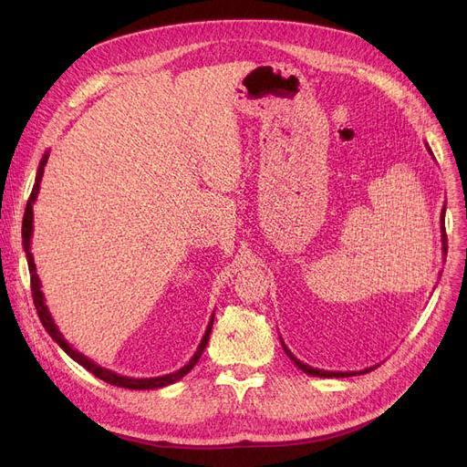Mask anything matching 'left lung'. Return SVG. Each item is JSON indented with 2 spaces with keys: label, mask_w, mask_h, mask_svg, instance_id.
Segmentation results:
<instances>
[{
  "label": "left lung",
  "mask_w": 467,
  "mask_h": 467,
  "mask_svg": "<svg viewBox=\"0 0 467 467\" xmlns=\"http://www.w3.org/2000/svg\"><path fill=\"white\" fill-rule=\"evenodd\" d=\"M426 150L431 153V150L428 147V143H426ZM433 155V153H431ZM445 206H443V210H441V244H443V255H447V234H445ZM280 342H282V348H284V352L287 354V358L296 363L299 369L303 371V373H306V375H310V377H324V379H342V377H356V375H365V373H369V371H373V369H377V365H373V367H367V369H361V371H324V369H316V367H310V365H306V363H303L301 359H297L296 356L291 354V350L285 347V342L282 340V337H280Z\"/></svg>",
  "instance_id": "8db88e82"
}]
</instances>
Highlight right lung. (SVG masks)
Returning <instances> with one entry per match:
<instances>
[{
	"label": "right lung",
	"instance_id": "add662e5",
	"mask_svg": "<svg viewBox=\"0 0 467 467\" xmlns=\"http://www.w3.org/2000/svg\"><path fill=\"white\" fill-rule=\"evenodd\" d=\"M47 159H48V151H45L43 159L39 161V168H37V174H36V183H34V189H32V194L28 199V204H26V212H24V219H22V246H24V254H26V261H28V268H30V282H32V297H34V305H36V310H37V316L39 320L45 327V331L53 337V340L57 342V345L73 359L78 361L79 365H83L87 371H90L94 377L102 379L104 382L108 384H113V386H119V388H129V389H155V388H164V386H170L178 382L180 379H183L192 367L199 363L208 340H210V333H212V326H213V314L210 317L208 322V327L202 335V340L199 348H196V352L192 354V358L189 359L187 365H183L182 369L170 373V375H162V377H153V379H132V377H122V375H117L109 369H106V367L94 363L92 359H88L85 354H81L79 350L73 348L69 342L64 338V335L60 333L58 326L55 324L53 320V314L48 312V306L45 305V296L41 291V280L36 273V263H34V255H32V234H34V202L37 201V194H39V183H41V178H43V171H45V164H47Z\"/></svg>",
	"mask_w": 467,
	"mask_h": 467
}]
</instances>
